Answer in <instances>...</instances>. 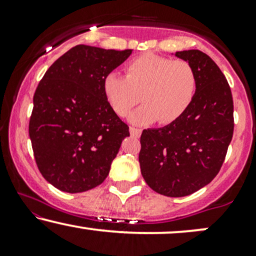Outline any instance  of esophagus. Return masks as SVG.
<instances>
[{
	"label": "esophagus",
	"instance_id": "34e87169",
	"mask_svg": "<svg viewBox=\"0 0 256 256\" xmlns=\"http://www.w3.org/2000/svg\"><path fill=\"white\" fill-rule=\"evenodd\" d=\"M130 134H131V136H134V137H140V134H142V131H140V128H134V126H130Z\"/></svg>",
	"mask_w": 256,
	"mask_h": 256
}]
</instances>
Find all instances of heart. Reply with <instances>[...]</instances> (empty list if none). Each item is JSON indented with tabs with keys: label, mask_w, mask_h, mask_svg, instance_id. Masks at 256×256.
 I'll list each match as a JSON object with an SVG mask.
<instances>
[{
	"label": "heart",
	"mask_w": 256,
	"mask_h": 256,
	"mask_svg": "<svg viewBox=\"0 0 256 256\" xmlns=\"http://www.w3.org/2000/svg\"><path fill=\"white\" fill-rule=\"evenodd\" d=\"M126 77L110 73L102 89L110 107L119 116H128L134 106H144L130 116L134 124L156 122L171 124L184 116L198 89L195 70L188 61L172 60L156 54L140 55L125 67Z\"/></svg>",
	"instance_id": "heart-1"
}]
</instances>
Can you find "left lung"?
<instances>
[{
  "mask_svg": "<svg viewBox=\"0 0 256 256\" xmlns=\"http://www.w3.org/2000/svg\"><path fill=\"white\" fill-rule=\"evenodd\" d=\"M176 56L195 70V98L182 118L143 130L138 156L146 183L170 198L188 196L210 184L234 134L231 89L216 64L196 49L177 52Z\"/></svg>",
  "mask_w": 256,
  "mask_h": 256,
  "instance_id": "1",
  "label": "left lung"
}]
</instances>
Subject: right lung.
Returning <instances> with one entry per match:
<instances>
[{
    "label": "right lung",
    "instance_id": "add662e5",
    "mask_svg": "<svg viewBox=\"0 0 256 256\" xmlns=\"http://www.w3.org/2000/svg\"><path fill=\"white\" fill-rule=\"evenodd\" d=\"M131 52L79 44L38 84L28 134L38 170L61 192H83L104 183L122 140L130 136L102 83Z\"/></svg>",
    "mask_w": 256,
    "mask_h": 256
}]
</instances>
